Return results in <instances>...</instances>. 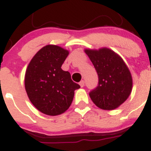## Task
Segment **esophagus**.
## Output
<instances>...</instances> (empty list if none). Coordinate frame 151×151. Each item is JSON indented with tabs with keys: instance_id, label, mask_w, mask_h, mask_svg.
I'll return each mask as SVG.
<instances>
[{
	"instance_id": "34e87169",
	"label": "esophagus",
	"mask_w": 151,
	"mask_h": 151,
	"mask_svg": "<svg viewBox=\"0 0 151 151\" xmlns=\"http://www.w3.org/2000/svg\"><path fill=\"white\" fill-rule=\"evenodd\" d=\"M79 85L82 88L84 87V86H85V81H84V80H82V81L79 82Z\"/></svg>"
}]
</instances>
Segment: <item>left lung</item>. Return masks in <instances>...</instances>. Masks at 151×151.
<instances>
[{
    "label": "left lung",
    "mask_w": 151,
    "mask_h": 151,
    "mask_svg": "<svg viewBox=\"0 0 151 151\" xmlns=\"http://www.w3.org/2000/svg\"><path fill=\"white\" fill-rule=\"evenodd\" d=\"M97 71L98 84L89 93L101 109L114 110L126 101L132 88V78L124 61L108 48L85 50Z\"/></svg>",
    "instance_id": "8db88e82"
}]
</instances>
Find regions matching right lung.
Wrapping results in <instances>:
<instances>
[{
	"mask_svg": "<svg viewBox=\"0 0 151 151\" xmlns=\"http://www.w3.org/2000/svg\"><path fill=\"white\" fill-rule=\"evenodd\" d=\"M69 51L57 45H47L34 56L25 76L29 100L41 113L57 116L70 106L75 90L80 85L69 72L61 69Z\"/></svg>",
	"mask_w": 151,
	"mask_h": 151,
	"instance_id": "add662e5",
	"label": "right lung"
}]
</instances>
